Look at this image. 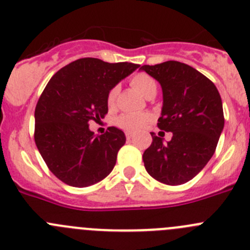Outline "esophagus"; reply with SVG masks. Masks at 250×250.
Segmentation results:
<instances>
[{"label":"esophagus","mask_w":250,"mask_h":250,"mask_svg":"<svg viewBox=\"0 0 250 250\" xmlns=\"http://www.w3.org/2000/svg\"><path fill=\"white\" fill-rule=\"evenodd\" d=\"M125 137H127L128 141H130V139H133V134H132V133H129V132L125 133Z\"/></svg>","instance_id":"34e87169"}]
</instances>
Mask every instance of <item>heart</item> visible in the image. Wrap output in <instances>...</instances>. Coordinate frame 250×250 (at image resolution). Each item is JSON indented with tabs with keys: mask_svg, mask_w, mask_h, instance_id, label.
Wrapping results in <instances>:
<instances>
[{
	"mask_svg": "<svg viewBox=\"0 0 250 250\" xmlns=\"http://www.w3.org/2000/svg\"><path fill=\"white\" fill-rule=\"evenodd\" d=\"M130 85L136 88L139 93H142L144 97H150L151 95H155L158 90L157 81L154 80L150 75L148 74H137L130 79ZM118 88L114 86L108 91L107 95V104L108 107H113L114 102H116V97H117ZM151 117L148 113H123L116 118V125L122 129L127 130V132H139L146 125L150 122Z\"/></svg>",
	"mask_w": 250,
	"mask_h": 250,
	"instance_id": "heart-1",
	"label": "heart"
}]
</instances>
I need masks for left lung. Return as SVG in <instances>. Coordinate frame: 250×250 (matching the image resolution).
<instances>
[{
  "mask_svg": "<svg viewBox=\"0 0 250 250\" xmlns=\"http://www.w3.org/2000/svg\"><path fill=\"white\" fill-rule=\"evenodd\" d=\"M141 70L159 81L163 90L158 127L172 132L164 139L150 133L153 142L143 162L151 178L167 185H181L199 174L216 150L225 127L222 100L209 79L180 62L143 65Z\"/></svg>",
  "mask_w": 250,
  "mask_h": 250,
  "instance_id": "obj_1",
  "label": "left lung"
}]
</instances>
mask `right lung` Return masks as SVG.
Segmentation results:
<instances>
[{
	"mask_svg": "<svg viewBox=\"0 0 250 250\" xmlns=\"http://www.w3.org/2000/svg\"><path fill=\"white\" fill-rule=\"evenodd\" d=\"M138 67L83 58L49 80L34 112V141L49 170L62 183L86 188L112 171L125 143V133L109 127L95 136L88 122L106 116L108 91Z\"/></svg>",
	"mask_w": 250,
	"mask_h": 250,
	"instance_id": "add662e5",
	"label": "right lung"
}]
</instances>
